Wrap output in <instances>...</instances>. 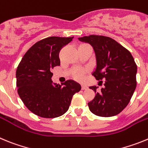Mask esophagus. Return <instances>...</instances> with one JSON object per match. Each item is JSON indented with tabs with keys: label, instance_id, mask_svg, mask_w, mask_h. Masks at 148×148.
I'll return each instance as SVG.
<instances>
[{
	"label": "esophagus",
	"instance_id": "esophagus-1",
	"mask_svg": "<svg viewBox=\"0 0 148 148\" xmlns=\"http://www.w3.org/2000/svg\"><path fill=\"white\" fill-rule=\"evenodd\" d=\"M87 88H88V87H87V86L85 85V84H82V90H87Z\"/></svg>",
	"mask_w": 148,
	"mask_h": 148
}]
</instances>
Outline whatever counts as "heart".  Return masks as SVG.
Segmentation results:
<instances>
[{
    "label": "heart",
    "mask_w": 148,
    "mask_h": 148,
    "mask_svg": "<svg viewBox=\"0 0 148 148\" xmlns=\"http://www.w3.org/2000/svg\"><path fill=\"white\" fill-rule=\"evenodd\" d=\"M86 45H87V44H82V45H81L80 47H82V46H86ZM82 73H81V72H79V73H78L76 74V77L78 78H82Z\"/></svg>",
    "instance_id": "1"
}]
</instances>
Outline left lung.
<instances>
[{"label": "left lung", "instance_id": "1", "mask_svg": "<svg viewBox=\"0 0 148 148\" xmlns=\"http://www.w3.org/2000/svg\"><path fill=\"white\" fill-rule=\"evenodd\" d=\"M92 46L96 66L92 75L97 80H105L104 87L96 92L88 103L90 110L101 117H110L121 113L130 102L136 87L137 66L131 53L113 38L102 35L78 38Z\"/></svg>", "mask_w": 148, "mask_h": 148}]
</instances>
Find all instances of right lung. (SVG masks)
<instances>
[{
  "mask_svg": "<svg viewBox=\"0 0 148 148\" xmlns=\"http://www.w3.org/2000/svg\"><path fill=\"white\" fill-rule=\"evenodd\" d=\"M73 37H49L35 43L23 56L16 70L18 93L32 113L43 118H56L69 109L72 98L82 89L74 80L53 83L51 73L60 65L59 51Z\"/></svg>",
  "mask_w": 148,
  "mask_h": 148,
  "instance_id": "1",
  "label": "right lung"
}]
</instances>
